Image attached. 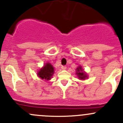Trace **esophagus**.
Wrapping results in <instances>:
<instances>
[{
  "instance_id": "obj_1",
  "label": "esophagus",
  "mask_w": 123,
  "mask_h": 123,
  "mask_svg": "<svg viewBox=\"0 0 123 123\" xmlns=\"http://www.w3.org/2000/svg\"><path fill=\"white\" fill-rule=\"evenodd\" d=\"M61 68L62 69H64V70H65V69H67V67L66 66H62Z\"/></svg>"
}]
</instances>
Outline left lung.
<instances>
[{
	"label": "left lung",
	"mask_w": 123,
	"mask_h": 123,
	"mask_svg": "<svg viewBox=\"0 0 123 123\" xmlns=\"http://www.w3.org/2000/svg\"><path fill=\"white\" fill-rule=\"evenodd\" d=\"M77 77L80 80H85L86 79H87L88 76L86 73L84 71L81 66H79L76 68V73Z\"/></svg>",
	"instance_id": "obj_1"
}]
</instances>
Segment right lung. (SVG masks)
<instances>
[{
  "mask_svg": "<svg viewBox=\"0 0 123 123\" xmlns=\"http://www.w3.org/2000/svg\"><path fill=\"white\" fill-rule=\"evenodd\" d=\"M54 68L51 64L47 62L37 73L38 77L44 80H49L52 77L54 74Z\"/></svg>",
  "mask_w": 123,
  "mask_h": 123,
  "instance_id": "add662e5",
  "label": "right lung"
}]
</instances>
